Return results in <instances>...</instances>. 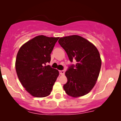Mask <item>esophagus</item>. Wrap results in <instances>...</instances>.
<instances>
[{
	"mask_svg": "<svg viewBox=\"0 0 121 121\" xmlns=\"http://www.w3.org/2000/svg\"><path fill=\"white\" fill-rule=\"evenodd\" d=\"M59 73L61 75H64L65 74V71L64 70H59Z\"/></svg>",
	"mask_w": 121,
	"mask_h": 121,
	"instance_id": "esophagus-1",
	"label": "esophagus"
}]
</instances>
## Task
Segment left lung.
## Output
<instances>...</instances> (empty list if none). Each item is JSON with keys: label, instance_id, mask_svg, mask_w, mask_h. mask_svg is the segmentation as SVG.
<instances>
[{"label": "left lung", "instance_id": "1", "mask_svg": "<svg viewBox=\"0 0 121 121\" xmlns=\"http://www.w3.org/2000/svg\"><path fill=\"white\" fill-rule=\"evenodd\" d=\"M59 43L70 61H76V65H69L65 72L68 81L64 85V89L68 95L73 97L86 95L95 85L100 72L101 60L98 49L78 35L61 37Z\"/></svg>", "mask_w": 121, "mask_h": 121}]
</instances>
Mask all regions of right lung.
<instances>
[{
	"label": "right lung",
	"mask_w": 121,
	"mask_h": 121,
	"mask_svg": "<svg viewBox=\"0 0 121 121\" xmlns=\"http://www.w3.org/2000/svg\"><path fill=\"white\" fill-rule=\"evenodd\" d=\"M59 37L40 35L21 47L15 63L19 81L29 93L36 97L49 95L59 76L57 69L46 65Z\"/></svg>",
	"instance_id": "add662e5"
}]
</instances>
